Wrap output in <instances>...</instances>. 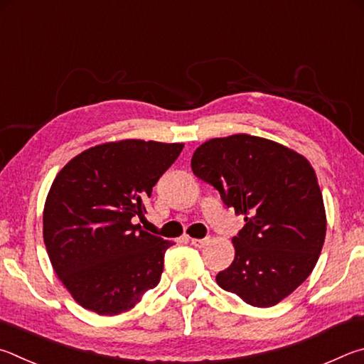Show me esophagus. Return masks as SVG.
<instances>
[{"label": "esophagus", "instance_id": "1", "mask_svg": "<svg viewBox=\"0 0 364 364\" xmlns=\"http://www.w3.org/2000/svg\"><path fill=\"white\" fill-rule=\"evenodd\" d=\"M192 241V245L195 246V247H203V246H206L208 243H209V238H192L190 240Z\"/></svg>", "mask_w": 364, "mask_h": 364}]
</instances>
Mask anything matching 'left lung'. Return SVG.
Returning <instances> with one entry per match:
<instances>
[{
    "label": "left lung",
    "instance_id": "obj_1",
    "mask_svg": "<svg viewBox=\"0 0 364 364\" xmlns=\"http://www.w3.org/2000/svg\"><path fill=\"white\" fill-rule=\"evenodd\" d=\"M192 171L245 215L235 259L215 282L254 307H273L315 269L326 237L318 178L301 153L273 140L233 134L195 150Z\"/></svg>",
    "mask_w": 364,
    "mask_h": 364
}]
</instances>
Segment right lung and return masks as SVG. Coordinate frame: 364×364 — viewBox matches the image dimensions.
Wrapping results in <instances>:
<instances>
[{
    "instance_id": "obj_1",
    "label": "right lung",
    "mask_w": 364,
    "mask_h": 364,
    "mask_svg": "<svg viewBox=\"0 0 364 364\" xmlns=\"http://www.w3.org/2000/svg\"><path fill=\"white\" fill-rule=\"evenodd\" d=\"M183 144L126 139L91 146L55 176L43 238L55 275L82 309L119 315L159 283L174 243L134 224Z\"/></svg>"
}]
</instances>
